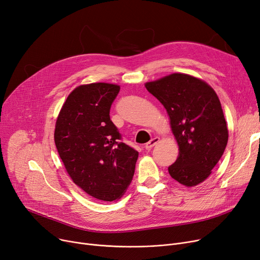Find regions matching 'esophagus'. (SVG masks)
Wrapping results in <instances>:
<instances>
[{
  "mask_svg": "<svg viewBox=\"0 0 260 260\" xmlns=\"http://www.w3.org/2000/svg\"><path fill=\"white\" fill-rule=\"evenodd\" d=\"M159 142V139L158 138H153L151 141L148 142L146 145H145V149L146 150H150L152 147H154L157 143Z\"/></svg>",
  "mask_w": 260,
  "mask_h": 260,
  "instance_id": "obj_1",
  "label": "esophagus"
}]
</instances>
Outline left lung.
<instances>
[{
    "label": "left lung",
    "mask_w": 260,
    "mask_h": 260,
    "mask_svg": "<svg viewBox=\"0 0 260 260\" xmlns=\"http://www.w3.org/2000/svg\"><path fill=\"white\" fill-rule=\"evenodd\" d=\"M164 106L179 145L169 175L187 187L202 183L223 154L229 131L216 92L205 81L175 73L145 84Z\"/></svg>",
    "instance_id": "obj_1"
}]
</instances>
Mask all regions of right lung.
<instances>
[{
  "mask_svg": "<svg viewBox=\"0 0 260 260\" xmlns=\"http://www.w3.org/2000/svg\"><path fill=\"white\" fill-rule=\"evenodd\" d=\"M119 85H79L67 98L55 128V144L68 174L91 197L114 201L132 181L139 152L121 142L110 119Z\"/></svg>",
  "mask_w": 260,
  "mask_h": 260,
  "instance_id": "add662e5",
  "label": "right lung"
}]
</instances>
